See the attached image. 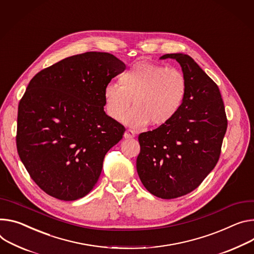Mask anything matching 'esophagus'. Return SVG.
Wrapping results in <instances>:
<instances>
[{
  "instance_id": "obj_1",
  "label": "esophagus",
  "mask_w": 254,
  "mask_h": 254,
  "mask_svg": "<svg viewBox=\"0 0 254 254\" xmlns=\"http://www.w3.org/2000/svg\"><path fill=\"white\" fill-rule=\"evenodd\" d=\"M134 135H135V133L131 129H127L125 131V134H124V136L126 137V139H132V137H134Z\"/></svg>"
}]
</instances>
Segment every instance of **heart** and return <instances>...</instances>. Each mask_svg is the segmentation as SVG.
Masks as SVG:
<instances>
[{
  "label": "heart",
  "instance_id": "b5f03b06",
  "mask_svg": "<svg viewBox=\"0 0 254 254\" xmlns=\"http://www.w3.org/2000/svg\"><path fill=\"white\" fill-rule=\"evenodd\" d=\"M121 86L110 83L103 91L108 117L123 119L131 101L133 108L125 123L143 127L149 123L159 127L170 124L182 109L188 96V81L176 67L146 62L133 64L120 78Z\"/></svg>",
  "mask_w": 254,
  "mask_h": 254
}]
</instances>
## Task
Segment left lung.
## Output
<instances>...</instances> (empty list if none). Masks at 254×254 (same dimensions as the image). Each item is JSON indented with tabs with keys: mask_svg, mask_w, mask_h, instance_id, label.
Listing matches in <instances>:
<instances>
[{
	"mask_svg": "<svg viewBox=\"0 0 254 254\" xmlns=\"http://www.w3.org/2000/svg\"><path fill=\"white\" fill-rule=\"evenodd\" d=\"M188 81V96L168 125L139 134L136 171L149 192L172 199L194 190L218 163L227 117L217 84L188 55L167 54Z\"/></svg>",
	"mask_w": 254,
	"mask_h": 254,
	"instance_id": "left-lung-1",
	"label": "left lung"
}]
</instances>
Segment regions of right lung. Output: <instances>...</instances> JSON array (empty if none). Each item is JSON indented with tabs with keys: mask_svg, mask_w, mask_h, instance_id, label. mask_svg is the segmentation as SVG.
I'll use <instances>...</instances> for the list:
<instances>
[{
	"mask_svg": "<svg viewBox=\"0 0 254 254\" xmlns=\"http://www.w3.org/2000/svg\"><path fill=\"white\" fill-rule=\"evenodd\" d=\"M126 64L88 52L45 67L18 106L16 145L30 177L51 196L76 200L96 184L105 154L126 130L104 111L103 91Z\"/></svg>",
	"mask_w": 254,
	"mask_h": 254,
	"instance_id": "add662e5",
	"label": "right lung"
}]
</instances>
